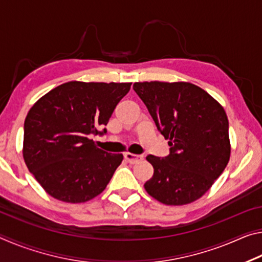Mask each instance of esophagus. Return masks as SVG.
Returning a JSON list of instances; mask_svg holds the SVG:
<instances>
[{
	"instance_id": "obj_1",
	"label": "esophagus",
	"mask_w": 262,
	"mask_h": 262,
	"mask_svg": "<svg viewBox=\"0 0 262 262\" xmlns=\"http://www.w3.org/2000/svg\"><path fill=\"white\" fill-rule=\"evenodd\" d=\"M125 159L129 164H136V163H139L140 161H142V159H143V157L140 156V155H134V154H132V152H126L125 154Z\"/></svg>"
}]
</instances>
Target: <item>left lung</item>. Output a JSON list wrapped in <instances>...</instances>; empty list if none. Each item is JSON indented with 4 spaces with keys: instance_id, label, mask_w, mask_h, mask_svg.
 <instances>
[{
    "instance_id": "obj_1",
    "label": "left lung",
    "mask_w": 262,
    "mask_h": 262,
    "mask_svg": "<svg viewBox=\"0 0 262 262\" xmlns=\"http://www.w3.org/2000/svg\"><path fill=\"white\" fill-rule=\"evenodd\" d=\"M133 89L171 147L165 158L147 156L154 176L145 190L163 205L194 202L229 163L231 144L223 106L188 82H136Z\"/></svg>"
}]
</instances>
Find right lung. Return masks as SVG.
Masks as SVG:
<instances>
[{"mask_svg":"<svg viewBox=\"0 0 262 262\" xmlns=\"http://www.w3.org/2000/svg\"><path fill=\"white\" fill-rule=\"evenodd\" d=\"M132 83L72 81L43 95L24 122L23 158L56 200L82 203L106 188L122 154L99 149L91 136L107 125Z\"/></svg>","mask_w":262,"mask_h":262,"instance_id":"add662e5","label":"right lung"}]
</instances>
